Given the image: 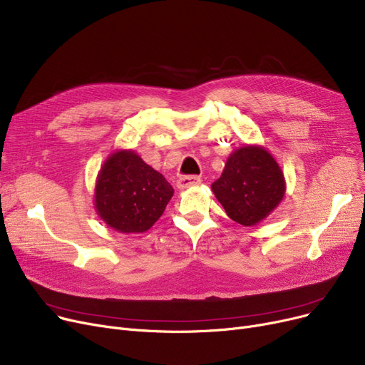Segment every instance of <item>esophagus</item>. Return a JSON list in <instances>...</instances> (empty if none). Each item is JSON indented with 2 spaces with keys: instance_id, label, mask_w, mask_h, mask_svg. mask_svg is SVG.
Masks as SVG:
<instances>
[{
  "instance_id": "esophagus-1",
  "label": "esophagus",
  "mask_w": 365,
  "mask_h": 365,
  "mask_svg": "<svg viewBox=\"0 0 365 365\" xmlns=\"http://www.w3.org/2000/svg\"><path fill=\"white\" fill-rule=\"evenodd\" d=\"M200 184V178L199 177H195V175H187V177H180L178 181H177V187L180 190H184V188H190V187H195V185H199Z\"/></svg>"
}]
</instances>
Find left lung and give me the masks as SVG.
<instances>
[{
  "instance_id": "1",
  "label": "left lung",
  "mask_w": 365,
  "mask_h": 365,
  "mask_svg": "<svg viewBox=\"0 0 365 365\" xmlns=\"http://www.w3.org/2000/svg\"><path fill=\"white\" fill-rule=\"evenodd\" d=\"M211 188L225 214L252 227L281 205L287 182L270 151L258 144H245L230 153L221 177Z\"/></svg>"
}]
</instances>
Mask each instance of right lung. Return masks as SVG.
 Masks as SVG:
<instances>
[{
	"instance_id": "add662e5",
	"label": "right lung",
	"mask_w": 365,
	"mask_h": 365,
	"mask_svg": "<svg viewBox=\"0 0 365 365\" xmlns=\"http://www.w3.org/2000/svg\"><path fill=\"white\" fill-rule=\"evenodd\" d=\"M173 188L133 150L111 153L101 166L93 192L98 217L118 233H145L158 221Z\"/></svg>"
}]
</instances>
